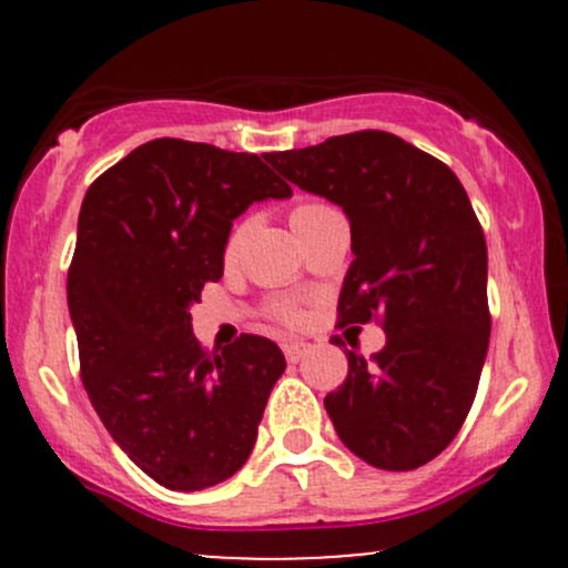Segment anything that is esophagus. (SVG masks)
Returning <instances> with one entry per match:
<instances>
[{
  "mask_svg": "<svg viewBox=\"0 0 568 568\" xmlns=\"http://www.w3.org/2000/svg\"><path fill=\"white\" fill-rule=\"evenodd\" d=\"M310 349H312V344H306V342H285V344H283L285 361H288V363L304 361V355H306V352H310Z\"/></svg>",
  "mask_w": 568,
  "mask_h": 568,
  "instance_id": "1",
  "label": "esophagus"
}]
</instances>
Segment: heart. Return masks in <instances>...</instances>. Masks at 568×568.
<instances>
[{"label": "heart", "mask_w": 568, "mask_h": 568, "mask_svg": "<svg viewBox=\"0 0 568 568\" xmlns=\"http://www.w3.org/2000/svg\"><path fill=\"white\" fill-rule=\"evenodd\" d=\"M331 213H336V207L328 205V202H315V200L298 202V205L291 211V224H293V230L302 234L304 230H310L315 221L331 216ZM251 226H253V219H243L240 224L232 226L230 237H226V245H224L226 258L237 256V251L243 247L247 232H251ZM272 315H275L277 321H283L288 325H298L304 321V310L296 302H280L275 310H272Z\"/></svg>", "instance_id": "1"}]
</instances>
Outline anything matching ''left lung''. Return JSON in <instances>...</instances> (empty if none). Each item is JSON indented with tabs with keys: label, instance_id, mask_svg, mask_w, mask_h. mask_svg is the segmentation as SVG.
<instances>
[{
	"label": "left lung",
	"instance_id": "obj_1",
	"mask_svg": "<svg viewBox=\"0 0 568 568\" xmlns=\"http://www.w3.org/2000/svg\"><path fill=\"white\" fill-rule=\"evenodd\" d=\"M264 160L347 213L355 262L338 325L376 321L387 334L371 357L347 349V379L325 395L338 438L379 470L427 465L470 414L491 334L486 237L465 186L446 162L384 130Z\"/></svg>",
	"mask_w": 568,
	"mask_h": 568
}]
</instances>
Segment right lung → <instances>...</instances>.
Instances as JSON below:
<instances>
[{"mask_svg":"<svg viewBox=\"0 0 568 568\" xmlns=\"http://www.w3.org/2000/svg\"><path fill=\"white\" fill-rule=\"evenodd\" d=\"M288 194L258 154L154 139L82 200L67 283L82 384L116 446L171 491H202L245 465L285 371L264 336L207 352L189 304L224 275L232 221Z\"/></svg>","mask_w":568,"mask_h":568,"instance_id":"obj_1","label":"right lung"}]
</instances>
